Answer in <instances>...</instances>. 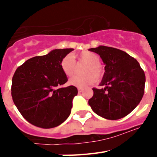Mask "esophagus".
Returning <instances> with one entry per match:
<instances>
[{"mask_svg":"<svg viewBox=\"0 0 157 157\" xmlns=\"http://www.w3.org/2000/svg\"><path fill=\"white\" fill-rule=\"evenodd\" d=\"M82 90H83L82 88L78 89V93H82Z\"/></svg>","mask_w":157,"mask_h":157,"instance_id":"34e87169","label":"esophagus"}]
</instances>
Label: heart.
I'll use <instances>...</instances> for the list:
<instances>
[{
  "mask_svg": "<svg viewBox=\"0 0 157 157\" xmlns=\"http://www.w3.org/2000/svg\"><path fill=\"white\" fill-rule=\"evenodd\" d=\"M78 58V61L87 63L83 71L85 75H75L69 79L68 83L73 86L82 87L88 86L94 84L97 79H101L104 75L103 67L100 64V56L95 52L90 51H83L75 56ZM73 56L71 55L64 56L60 62V68L66 76L73 75L76 71L75 61Z\"/></svg>",
  "mask_w": 157,
  "mask_h": 157,
  "instance_id": "obj_1",
  "label": "heart"
}]
</instances>
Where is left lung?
<instances>
[{
	"instance_id": "obj_1",
	"label": "left lung",
	"mask_w": 157,
	"mask_h": 157,
	"mask_svg": "<svg viewBox=\"0 0 157 157\" xmlns=\"http://www.w3.org/2000/svg\"><path fill=\"white\" fill-rule=\"evenodd\" d=\"M103 60L105 73L100 83L102 89H93L89 105L96 114L116 120L132 112L145 91V75L139 63L124 51L100 45L89 49Z\"/></svg>"
}]
</instances>
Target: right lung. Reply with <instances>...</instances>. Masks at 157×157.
Instances as JSON below:
<instances>
[{
    "label": "right lung",
    "mask_w": 157,
    "mask_h": 157,
    "mask_svg": "<svg viewBox=\"0 0 157 157\" xmlns=\"http://www.w3.org/2000/svg\"><path fill=\"white\" fill-rule=\"evenodd\" d=\"M73 48H56L44 56L27 59L16 69L12 84L13 102L30 123L41 128H52L68 118L75 86L56 89L67 81L60 62Z\"/></svg>",
    "instance_id": "right-lung-1"
}]
</instances>
